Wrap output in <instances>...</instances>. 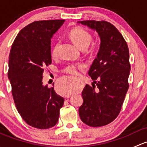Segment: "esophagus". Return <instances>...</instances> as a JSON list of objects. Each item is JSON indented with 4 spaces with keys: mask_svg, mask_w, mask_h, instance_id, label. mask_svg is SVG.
Here are the masks:
<instances>
[{
    "mask_svg": "<svg viewBox=\"0 0 147 147\" xmlns=\"http://www.w3.org/2000/svg\"><path fill=\"white\" fill-rule=\"evenodd\" d=\"M70 97V96H69V95H68V96H67V97H66V98H68V97Z\"/></svg>",
    "mask_w": 147,
    "mask_h": 147,
    "instance_id": "34e87169",
    "label": "esophagus"
}]
</instances>
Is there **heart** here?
Returning a JSON list of instances; mask_svg holds the SVG:
<instances>
[{
    "instance_id": "b5f03b06",
    "label": "heart",
    "mask_w": 147,
    "mask_h": 147,
    "mask_svg": "<svg viewBox=\"0 0 147 147\" xmlns=\"http://www.w3.org/2000/svg\"><path fill=\"white\" fill-rule=\"evenodd\" d=\"M69 37L75 45L82 50L87 49L92 41V36L90 32L82 28H76L72 29L69 32ZM57 47L58 45L55 44L52 49L51 55L53 57H56L57 55ZM84 67L82 64H70L65 67L64 71L70 75H78L79 70ZM74 92V87L70 81L62 80L59 87V93L63 95H67Z\"/></svg>"
}]
</instances>
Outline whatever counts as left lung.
<instances>
[{
    "instance_id": "left-lung-1",
    "label": "left lung",
    "mask_w": 147,
    "mask_h": 147,
    "mask_svg": "<svg viewBox=\"0 0 147 147\" xmlns=\"http://www.w3.org/2000/svg\"><path fill=\"white\" fill-rule=\"evenodd\" d=\"M78 23L97 31L101 41L97 57L88 72L93 82L83 89L79 115L87 125L102 127L116 119L128 90L131 69L129 48L119 31L110 23Z\"/></svg>"
}]
</instances>
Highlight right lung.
Returning <instances> with one entry per match:
<instances>
[{"mask_svg":"<svg viewBox=\"0 0 147 147\" xmlns=\"http://www.w3.org/2000/svg\"><path fill=\"white\" fill-rule=\"evenodd\" d=\"M65 20L35 21L23 28L10 49L8 77L17 110L31 127L57 124L64 98L42 84L44 67L51 64V38Z\"/></svg>","mask_w":147,"mask_h":147,"instance_id":"right-lung-1","label":"right lung"}]
</instances>
